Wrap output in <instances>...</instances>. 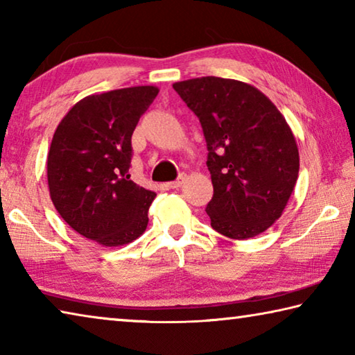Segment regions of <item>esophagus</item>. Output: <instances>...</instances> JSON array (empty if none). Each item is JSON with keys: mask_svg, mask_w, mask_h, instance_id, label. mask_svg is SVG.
<instances>
[{"mask_svg": "<svg viewBox=\"0 0 355 355\" xmlns=\"http://www.w3.org/2000/svg\"><path fill=\"white\" fill-rule=\"evenodd\" d=\"M182 184H183V177H180L178 180H175V182H169L166 186H167V188H169V189H178Z\"/></svg>", "mask_w": 355, "mask_h": 355, "instance_id": "esophagus-1", "label": "esophagus"}]
</instances>
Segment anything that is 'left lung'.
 <instances>
[{"label": "left lung", "instance_id": "obj_1", "mask_svg": "<svg viewBox=\"0 0 355 355\" xmlns=\"http://www.w3.org/2000/svg\"><path fill=\"white\" fill-rule=\"evenodd\" d=\"M173 89L199 117L207 141L211 227L232 239L260 235L284 213L297 182L299 150L290 125L248 83L202 76Z\"/></svg>", "mask_w": 355, "mask_h": 355}]
</instances>
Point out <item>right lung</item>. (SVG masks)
<instances>
[{
    "label": "right lung",
    "mask_w": 355,
    "mask_h": 355,
    "mask_svg": "<svg viewBox=\"0 0 355 355\" xmlns=\"http://www.w3.org/2000/svg\"><path fill=\"white\" fill-rule=\"evenodd\" d=\"M159 89L136 86L89 95L58 125L46 159L48 188L61 218L106 248L146 232L156 194L130 180L131 136Z\"/></svg>",
    "instance_id": "add662e5"
}]
</instances>
